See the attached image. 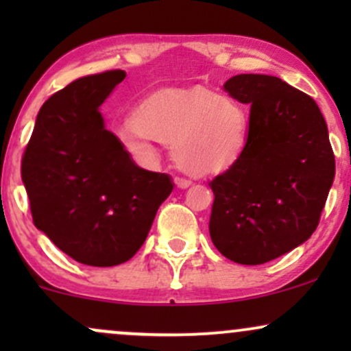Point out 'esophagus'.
I'll use <instances>...</instances> for the list:
<instances>
[{
	"mask_svg": "<svg viewBox=\"0 0 351 351\" xmlns=\"http://www.w3.org/2000/svg\"><path fill=\"white\" fill-rule=\"evenodd\" d=\"M175 184H176V186H178V188L184 189V188L191 186V180H186V178H180V176H176V178H175Z\"/></svg>",
	"mask_w": 351,
	"mask_h": 351,
	"instance_id": "esophagus-1",
	"label": "esophagus"
}]
</instances>
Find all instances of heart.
Here are the masks:
<instances>
[{
  "mask_svg": "<svg viewBox=\"0 0 351 351\" xmlns=\"http://www.w3.org/2000/svg\"><path fill=\"white\" fill-rule=\"evenodd\" d=\"M134 125L122 132V142L132 153L152 156L153 140L173 148L181 170L211 176L229 170L243 156L251 120L236 99L196 88L150 95L136 108Z\"/></svg>",
  "mask_w": 351,
  "mask_h": 351,
  "instance_id": "b5f03b06",
  "label": "heart"
}]
</instances>
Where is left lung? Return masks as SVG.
Listing matches in <instances>:
<instances>
[{
  "instance_id": "8db88e82",
  "label": "left lung",
  "mask_w": 351,
  "mask_h": 351,
  "mask_svg": "<svg viewBox=\"0 0 351 351\" xmlns=\"http://www.w3.org/2000/svg\"><path fill=\"white\" fill-rule=\"evenodd\" d=\"M251 106L243 156L209 183V234L237 264L257 265L313 234L335 176L327 123L310 95L274 75L239 74L224 84Z\"/></svg>"
}]
</instances>
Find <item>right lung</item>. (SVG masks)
Instances as JSON below:
<instances>
[{"label":"right lung","mask_w":351,"mask_h":351,"mask_svg":"<svg viewBox=\"0 0 351 351\" xmlns=\"http://www.w3.org/2000/svg\"><path fill=\"white\" fill-rule=\"evenodd\" d=\"M125 75H86L51 95L21 162L34 226L94 267L132 259L173 189L168 175L136 167L104 125L99 107Z\"/></svg>","instance_id":"1"}]
</instances>
